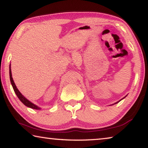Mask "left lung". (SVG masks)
<instances>
[{
	"mask_svg": "<svg viewBox=\"0 0 148 148\" xmlns=\"http://www.w3.org/2000/svg\"><path fill=\"white\" fill-rule=\"evenodd\" d=\"M127 97V95H126V96H125V97H123V99H121V100H120V101H119L118 102H116V103H114V104H111V105H114V104H117V103H118V102H120V101H121V100H123V99H125V97Z\"/></svg>",
	"mask_w": 148,
	"mask_h": 148,
	"instance_id": "obj_1",
	"label": "left lung"
}]
</instances>
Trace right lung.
<instances>
[{"label":"right lung","instance_id":"add662e5","mask_svg":"<svg viewBox=\"0 0 148 148\" xmlns=\"http://www.w3.org/2000/svg\"><path fill=\"white\" fill-rule=\"evenodd\" d=\"M10 82H11V84L12 87H13V89L14 90V92L16 94V95L18 97L19 99L21 101V102L23 103V104L25 105L26 106L29 107V108H31L32 109H35V110H40L41 108L38 107V106H36V105H35L34 104L32 103L30 101H29L28 99H27L23 95H22L20 91H19L18 89H17V87L16 86V84H15L14 82V79L12 78V71H11V64H10Z\"/></svg>","mask_w":148,"mask_h":148}]
</instances>
